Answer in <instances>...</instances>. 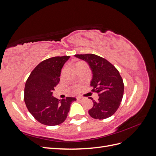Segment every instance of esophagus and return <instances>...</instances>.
<instances>
[{
  "instance_id": "34e87169",
  "label": "esophagus",
  "mask_w": 156,
  "mask_h": 156,
  "mask_svg": "<svg viewBox=\"0 0 156 156\" xmlns=\"http://www.w3.org/2000/svg\"><path fill=\"white\" fill-rule=\"evenodd\" d=\"M77 100L79 101H83L84 100V98L81 97V96H78V97H77Z\"/></svg>"
}]
</instances>
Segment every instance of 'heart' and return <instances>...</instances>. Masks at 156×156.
<instances>
[{
  "label": "heart",
  "instance_id": "heart-1",
  "mask_svg": "<svg viewBox=\"0 0 156 156\" xmlns=\"http://www.w3.org/2000/svg\"><path fill=\"white\" fill-rule=\"evenodd\" d=\"M78 63H79V62H78Z\"/></svg>",
  "mask_w": 156,
  "mask_h": 156
}]
</instances>
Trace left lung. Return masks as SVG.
<instances>
[{
  "label": "left lung",
  "mask_w": 156,
  "mask_h": 156,
  "mask_svg": "<svg viewBox=\"0 0 156 156\" xmlns=\"http://www.w3.org/2000/svg\"><path fill=\"white\" fill-rule=\"evenodd\" d=\"M88 64L92 77L90 86L92 91L98 93V100L93 101V107L88 111L94 119H107L119 108L124 95V83L119 72L106 59L94 54L75 55Z\"/></svg>",
  "instance_id": "obj_1"
}]
</instances>
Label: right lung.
Instances as JSON below:
<instances>
[{
  "mask_svg": "<svg viewBox=\"0 0 156 156\" xmlns=\"http://www.w3.org/2000/svg\"><path fill=\"white\" fill-rule=\"evenodd\" d=\"M69 57L55 56L42 61L33 69L26 82V106L42 124L53 126L62 124L66 119L72 103L76 101V98L72 97L58 100L53 96L60 81L61 70Z\"/></svg>",
  "mask_w": 156,
  "mask_h": 156,
  "instance_id": "right-lung-1",
  "label": "right lung"
}]
</instances>
